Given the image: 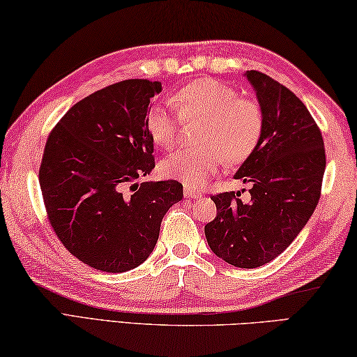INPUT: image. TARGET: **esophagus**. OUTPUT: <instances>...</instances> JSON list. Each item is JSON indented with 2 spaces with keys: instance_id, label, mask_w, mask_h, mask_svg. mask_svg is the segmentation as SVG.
<instances>
[{
  "instance_id": "obj_1",
  "label": "esophagus",
  "mask_w": 357,
  "mask_h": 357,
  "mask_svg": "<svg viewBox=\"0 0 357 357\" xmlns=\"http://www.w3.org/2000/svg\"><path fill=\"white\" fill-rule=\"evenodd\" d=\"M184 197L189 198V199H195V198L203 197V192L192 189V187H185V189H184Z\"/></svg>"
}]
</instances>
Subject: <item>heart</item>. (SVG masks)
Listing matches in <instances>:
<instances>
[{
  "instance_id": "1",
  "label": "heart",
  "mask_w": 357,
  "mask_h": 357,
  "mask_svg": "<svg viewBox=\"0 0 357 357\" xmlns=\"http://www.w3.org/2000/svg\"><path fill=\"white\" fill-rule=\"evenodd\" d=\"M172 107L156 105L146 116V129L154 144L172 148L181 120L199 119V145L170 154L160 164L165 178L187 187H199L222 167L223 160L242 162L255 151L264 128L257 102L241 98L236 89L212 77L185 84L172 95ZM180 116L178 117L177 115Z\"/></svg>"
}]
</instances>
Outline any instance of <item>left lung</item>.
<instances>
[{
  "label": "left lung",
  "instance_id": "1",
  "mask_svg": "<svg viewBox=\"0 0 357 357\" xmlns=\"http://www.w3.org/2000/svg\"><path fill=\"white\" fill-rule=\"evenodd\" d=\"M243 76L264 116L257 146L234 174L252 185L250 199L238 198L241 192L213 195L217 217L204 226V234L225 262L256 268L280 256L309 222L326 156L319 126L294 92L256 70Z\"/></svg>",
  "mask_w": 357,
  "mask_h": 357
}]
</instances>
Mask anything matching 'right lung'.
I'll list each match as a JSON object with an SVG mask.
<instances>
[{
	"label": "right lung",
	"mask_w": 357,
	"mask_h": 357,
	"mask_svg": "<svg viewBox=\"0 0 357 357\" xmlns=\"http://www.w3.org/2000/svg\"><path fill=\"white\" fill-rule=\"evenodd\" d=\"M159 81L126 79L76 102L51 131L38 172L50 223L84 264L123 273L144 264L178 181L137 183L154 168L146 129Z\"/></svg>",
	"instance_id": "add662e5"
}]
</instances>
